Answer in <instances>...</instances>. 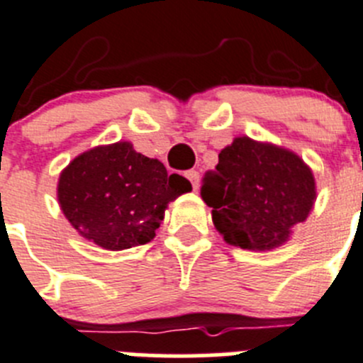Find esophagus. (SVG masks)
<instances>
[{
	"mask_svg": "<svg viewBox=\"0 0 363 363\" xmlns=\"http://www.w3.org/2000/svg\"><path fill=\"white\" fill-rule=\"evenodd\" d=\"M184 175H186V179L191 182L193 189H197L199 188V172L197 170H188Z\"/></svg>",
	"mask_w": 363,
	"mask_h": 363,
	"instance_id": "esophagus-1",
	"label": "esophagus"
}]
</instances>
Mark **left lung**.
Listing matches in <instances>:
<instances>
[{
	"label": "left lung",
	"mask_w": 363,
	"mask_h": 363,
	"mask_svg": "<svg viewBox=\"0 0 363 363\" xmlns=\"http://www.w3.org/2000/svg\"><path fill=\"white\" fill-rule=\"evenodd\" d=\"M201 195L225 242L269 250L310 215L315 181L294 152L236 138L218 154L216 170L206 172Z\"/></svg>",
	"instance_id": "8db88e82"
}]
</instances>
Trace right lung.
Returning <instances> with one entry per match:
<instances>
[{"mask_svg": "<svg viewBox=\"0 0 363 363\" xmlns=\"http://www.w3.org/2000/svg\"><path fill=\"white\" fill-rule=\"evenodd\" d=\"M189 189L188 179L168 175L161 161L120 141L73 159L57 191L64 215L84 238L123 250L150 242L168 202Z\"/></svg>", "mask_w": 363, "mask_h": 363, "instance_id": "add662e5", "label": "right lung"}]
</instances>
